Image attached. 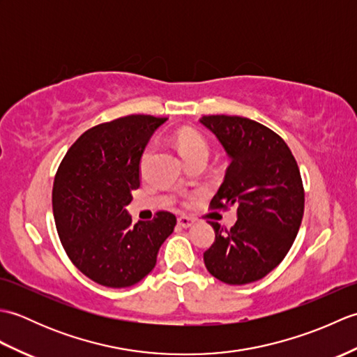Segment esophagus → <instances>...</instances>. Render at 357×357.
<instances>
[{
    "label": "esophagus",
    "mask_w": 357,
    "mask_h": 357,
    "mask_svg": "<svg viewBox=\"0 0 357 357\" xmlns=\"http://www.w3.org/2000/svg\"><path fill=\"white\" fill-rule=\"evenodd\" d=\"M193 224V219L190 216H179L178 218V225L179 227H184V229H188V227H192Z\"/></svg>",
    "instance_id": "34e87169"
}]
</instances>
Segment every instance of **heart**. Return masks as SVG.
Returning a JSON list of instances; mask_svg holds the SVG:
<instances>
[{"label":"heart","instance_id":"obj_1","mask_svg":"<svg viewBox=\"0 0 357 357\" xmlns=\"http://www.w3.org/2000/svg\"><path fill=\"white\" fill-rule=\"evenodd\" d=\"M174 146H176L181 156H183L185 161L199 153L208 155V146H207V141L204 139V136L199 132H196L193 128H188V127L179 128V130L174 133ZM150 156H151V147L147 146L142 150V153L139 156L141 172L146 170Z\"/></svg>","mask_w":357,"mask_h":357}]
</instances>
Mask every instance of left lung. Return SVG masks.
<instances>
[{
	"label": "left lung",
	"instance_id": "left-lung-1",
	"mask_svg": "<svg viewBox=\"0 0 357 357\" xmlns=\"http://www.w3.org/2000/svg\"><path fill=\"white\" fill-rule=\"evenodd\" d=\"M201 124L230 158L210 207H234L238 213L230 230L210 222L215 242L204 253V262L221 282H255L282 262L299 231L305 193L298 162L278 133L253 119L208 115Z\"/></svg>",
	"mask_w": 357,
	"mask_h": 357
}]
</instances>
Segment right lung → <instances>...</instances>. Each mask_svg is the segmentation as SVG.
Instances as JSON below:
<instances>
[{"label": "right lung", "mask_w": 357, "mask_h": 357, "mask_svg": "<svg viewBox=\"0 0 357 357\" xmlns=\"http://www.w3.org/2000/svg\"><path fill=\"white\" fill-rule=\"evenodd\" d=\"M167 118L128 115L89 128L67 150L53 181L58 236L75 267L96 284L126 288L155 268L176 216L158 211L132 225L126 206L139 187V156Z\"/></svg>", "instance_id": "add662e5"}]
</instances>
